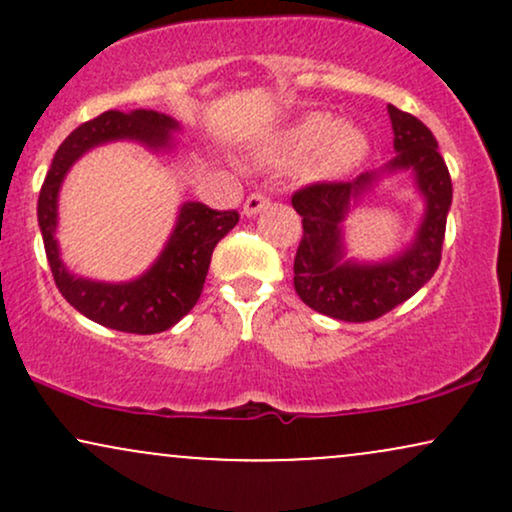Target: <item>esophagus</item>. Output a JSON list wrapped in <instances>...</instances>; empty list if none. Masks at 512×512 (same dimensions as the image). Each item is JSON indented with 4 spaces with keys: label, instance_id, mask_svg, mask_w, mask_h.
I'll return each mask as SVG.
<instances>
[{
    "label": "esophagus",
    "instance_id": "1",
    "mask_svg": "<svg viewBox=\"0 0 512 512\" xmlns=\"http://www.w3.org/2000/svg\"><path fill=\"white\" fill-rule=\"evenodd\" d=\"M269 207V199L264 197V195H260V192H255V195H250L248 199H245V204H243V214L248 216H255V214H260L262 209H267Z\"/></svg>",
    "mask_w": 512,
    "mask_h": 512
}]
</instances>
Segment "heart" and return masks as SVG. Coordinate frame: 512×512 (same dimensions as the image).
Returning <instances> with one entry per match:
<instances>
[{"mask_svg": "<svg viewBox=\"0 0 512 512\" xmlns=\"http://www.w3.org/2000/svg\"><path fill=\"white\" fill-rule=\"evenodd\" d=\"M368 156V137L354 122L330 113H308L291 122L260 151L264 163L284 166L305 158L301 175L310 182H332L354 173Z\"/></svg>", "mask_w": 512, "mask_h": 512, "instance_id": "b5f03b06", "label": "heart"}]
</instances>
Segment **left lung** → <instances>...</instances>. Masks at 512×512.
<instances>
[{
    "label": "left lung",
    "instance_id": "8db88e82",
    "mask_svg": "<svg viewBox=\"0 0 512 512\" xmlns=\"http://www.w3.org/2000/svg\"><path fill=\"white\" fill-rule=\"evenodd\" d=\"M395 158L380 170L351 182H322L293 195L303 216V240L293 260V286L301 301L322 315L344 322H368L390 313L414 296L436 274L443 250L445 221L452 204V182L438 142L424 122L387 105ZM409 172L425 199V214L415 238L395 256L368 263L345 255L343 223L385 177Z\"/></svg>",
    "mask_w": 512,
    "mask_h": 512
}]
</instances>
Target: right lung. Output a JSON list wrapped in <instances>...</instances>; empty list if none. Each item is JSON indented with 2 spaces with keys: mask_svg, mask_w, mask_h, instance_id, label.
Returning a JSON list of instances; mask_svg holds the SVG:
<instances>
[{
  "mask_svg": "<svg viewBox=\"0 0 512 512\" xmlns=\"http://www.w3.org/2000/svg\"><path fill=\"white\" fill-rule=\"evenodd\" d=\"M180 129L175 117L158 110H108L64 139L40 187L38 226L57 289L81 315L110 330L166 332L190 313L202 296L211 252L238 223V211H214L202 202H182L161 255L146 272L129 281H98L74 274L62 260L57 243L62 182L81 156L103 144L134 142L151 154H173Z\"/></svg>",
  "mask_w": 512,
  "mask_h": 512,
  "instance_id": "add662e5",
  "label": "right lung"
}]
</instances>
